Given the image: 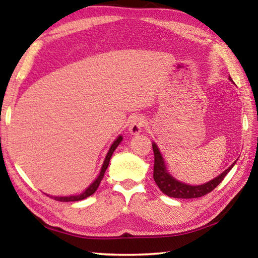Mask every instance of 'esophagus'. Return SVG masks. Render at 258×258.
<instances>
[{"mask_svg":"<svg viewBox=\"0 0 258 258\" xmlns=\"http://www.w3.org/2000/svg\"><path fill=\"white\" fill-rule=\"evenodd\" d=\"M145 118L140 115H135L130 120L128 132L132 135H138L142 132L143 126H145Z\"/></svg>","mask_w":258,"mask_h":258,"instance_id":"34e87169","label":"esophagus"}]
</instances>
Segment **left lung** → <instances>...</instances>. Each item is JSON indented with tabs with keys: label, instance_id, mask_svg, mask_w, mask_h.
Masks as SVG:
<instances>
[{
	"label": "left lung",
	"instance_id": "1",
	"mask_svg": "<svg viewBox=\"0 0 258 258\" xmlns=\"http://www.w3.org/2000/svg\"><path fill=\"white\" fill-rule=\"evenodd\" d=\"M229 81L233 82L232 78L229 76ZM152 149H154L155 155V166H154V180L157 183V185L168 197L173 198H180V199H192V198H199L203 196L209 194L213 191L215 187L223 181L226 174H228L233 166L237 163V160L230 166L229 168H226L224 172H222L220 175H217L215 178L208 181L206 183L198 185H191L187 183H183L181 181L176 180L166 166L165 159L161 152L159 150L158 146L156 145V142H152Z\"/></svg>",
	"mask_w": 258,
	"mask_h": 258
}]
</instances>
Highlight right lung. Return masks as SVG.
<instances>
[{
  "mask_svg": "<svg viewBox=\"0 0 258 258\" xmlns=\"http://www.w3.org/2000/svg\"><path fill=\"white\" fill-rule=\"evenodd\" d=\"M121 140H123V137H121V135H118V137L116 138L115 141L111 143V146H110V148H109V150H108L107 155H106V158H104V160H103L101 169H100V172H99V175L97 176V178H95V180L92 183H91L89 186L86 187L84 191L82 192V194L72 195V196H60V197H59V196H51V197L53 198L54 200H58V202H66L67 203V202H80V200H83V199H85L87 197H90V196H92L94 192L97 191L100 182H101L104 173H106V171H107L109 161H110V158H111V156L113 154V151H115L116 148L119 146ZM47 196H50V195H47Z\"/></svg>",
  "mask_w": 258,
  "mask_h": 258,
  "instance_id": "right-lung-1",
  "label": "right lung"
}]
</instances>
